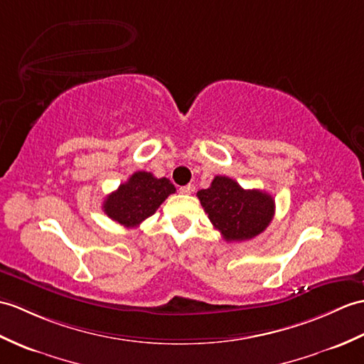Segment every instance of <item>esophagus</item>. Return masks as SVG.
Here are the masks:
<instances>
[{
  "instance_id": "esophagus-1",
  "label": "esophagus",
  "mask_w": 364,
  "mask_h": 364,
  "mask_svg": "<svg viewBox=\"0 0 364 364\" xmlns=\"http://www.w3.org/2000/svg\"><path fill=\"white\" fill-rule=\"evenodd\" d=\"M178 191H180V193H184V196H188V193H191L193 191V186L192 184H186V186H181Z\"/></svg>"
}]
</instances>
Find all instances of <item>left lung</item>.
I'll list each match as a JSON object with an SVG mask.
<instances>
[{"mask_svg":"<svg viewBox=\"0 0 364 364\" xmlns=\"http://www.w3.org/2000/svg\"><path fill=\"white\" fill-rule=\"evenodd\" d=\"M210 223L226 242H245L264 232L274 215V200L259 189H243L230 178L218 175L208 189L197 192Z\"/></svg>","mask_w":364,"mask_h":364,"instance_id":"1","label":"left lung"}]
</instances>
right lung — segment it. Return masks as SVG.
I'll use <instances>...</instances> for the list:
<instances>
[{
  "label": "right lung",
  "instance_id": "obj_1",
  "mask_svg": "<svg viewBox=\"0 0 364 364\" xmlns=\"http://www.w3.org/2000/svg\"><path fill=\"white\" fill-rule=\"evenodd\" d=\"M171 193H175V186L167 178H155L150 172L138 171L107 196L102 209L119 225L136 228L154 215Z\"/></svg>",
  "mask_w": 364,
  "mask_h": 364
}]
</instances>
